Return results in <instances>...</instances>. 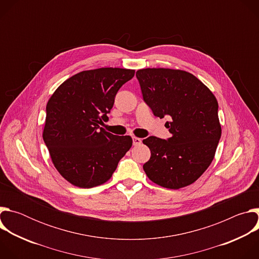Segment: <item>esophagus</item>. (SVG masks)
I'll return each instance as SVG.
<instances>
[{
    "label": "esophagus",
    "mask_w": 259,
    "mask_h": 259,
    "mask_svg": "<svg viewBox=\"0 0 259 259\" xmlns=\"http://www.w3.org/2000/svg\"><path fill=\"white\" fill-rule=\"evenodd\" d=\"M133 145H139L141 143V138H138V137H133Z\"/></svg>",
    "instance_id": "esophagus-1"
}]
</instances>
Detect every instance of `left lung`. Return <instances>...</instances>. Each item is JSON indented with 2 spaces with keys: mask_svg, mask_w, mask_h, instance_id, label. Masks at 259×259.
<instances>
[{
  "mask_svg": "<svg viewBox=\"0 0 259 259\" xmlns=\"http://www.w3.org/2000/svg\"><path fill=\"white\" fill-rule=\"evenodd\" d=\"M144 102L156 117H169L171 137L150 136L151 158L143 170L153 182L177 190L195 182L211 164L221 127L213 93L192 73L170 68L136 71Z\"/></svg>",
  "mask_w": 259,
  "mask_h": 259,
  "instance_id": "8db88e82",
  "label": "left lung"
}]
</instances>
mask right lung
<instances>
[{"label":"right lung","instance_id":"right-lung-1","mask_svg":"<svg viewBox=\"0 0 259 259\" xmlns=\"http://www.w3.org/2000/svg\"><path fill=\"white\" fill-rule=\"evenodd\" d=\"M135 70L102 67L63 82L46 106L43 139L57 171L68 182L89 189L104 183L132 145L130 136L101 128L119 89Z\"/></svg>","mask_w":259,"mask_h":259}]
</instances>
